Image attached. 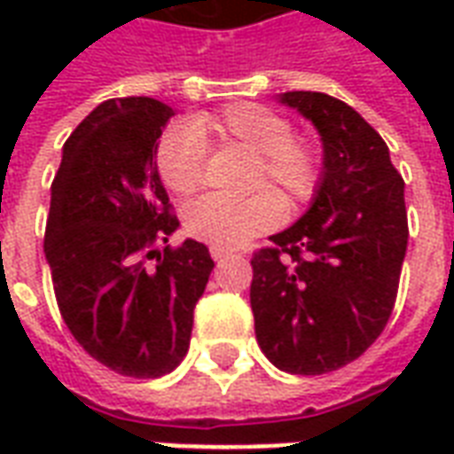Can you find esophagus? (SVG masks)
<instances>
[{
	"label": "esophagus",
	"mask_w": 454,
	"mask_h": 454,
	"mask_svg": "<svg viewBox=\"0 0 454 454\" xmlns=\"http://www.w3.org/2000/svg\"><path fill=\"white\" fill-rule=\"evenodd\" d=\"M208 253H211V257H214V260H223V257H228V255H233V250H228V247H208Z\"/></svg>",
	"instance_id": "esophagus-1"
}]
</instances>
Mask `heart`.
<instances>
[{
    "mask_svg": "<svg viewBox=\"0 0 454 454\" xmlns=\"http://www.w3.org/2000/svg\"><path fill=\"white\" fill-rule=\"evenodd\" d=\"M208 148L253 153L243 182V189L253 194L243 199L208 194L184 211L189 236L214 247L243 246L265 233L282 216L279 200L289 211L304 207L324 182L318 143L294 133L285 114L255 102H233L218 112L192 116L187 126L169 129L153 153L160 182L177 197L199 192L207 177Z\"/></svg>",
    "mask_w": 454,
    "mask_h": 454,
    "instance_id": "b5f03b06",
    "label": "heart"
}]
</instances>
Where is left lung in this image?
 Segmentation results:
<instances>
[{
  "mask_svg": "<svg viewBox=\"0 0 454 454\" xmlns=\"http://www.w3.org/2000/svg\"><path fill=\"white\" fill-rule=\"evenodd\" d=\"M324 140V182L294 226L250 265V306L267 360L325 374L380 338L399 292L409 218L389 148L352 106L324 92H286Z\"/></svg>",
  "mask_w": 454,
  "mask_h": 454,
  "instance_id": "8db88e82",
  "label": "left lung"
}]
</instances>
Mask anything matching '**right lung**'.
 <instances>
[{
    "instance_id": "right-lung-1",
    "label": "right lung",
    "mask_w": 454,
    "mask_h": 454,
    "mask_svg": "<svg viewBox=\"0 0 454 454\" xmlns=\"http://www.w3.org/2000/svg\"><path fill=\"white\" fill-rule=\"evenodd\" d=\"M172 116L150 97L99 104L65 140L45 223L65 325L87 355L136 380L184 360L214 270L204 243L168 246L179 221L153 153Z\"/></svg>"
}]
</instances>
